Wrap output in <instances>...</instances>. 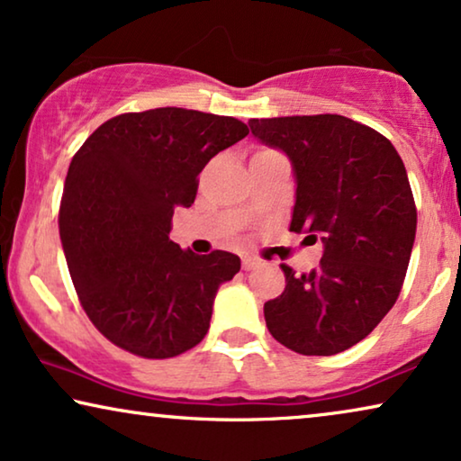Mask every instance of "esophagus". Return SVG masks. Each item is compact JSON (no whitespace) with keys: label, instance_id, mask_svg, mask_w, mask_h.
Returning a JSON list of instances; mask_svg holds the SVG:
<instances>
[{"label":"esophagus","instance_id":"34e87169","mask_svg":"<svg viewBox=\"0 0 461 461\" xmlns=\"http://www.w3.org/2000/svg\"><path fill=\"white\" fill-rule=\"evenodd\" d=\"M256 267H260V260H258V258H254V256H245L243 258V268L245 270H251Z\"/></svg>","mask_w":461,"mask_h":461}]
</instances>
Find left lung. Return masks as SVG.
Instances as JSON below:
<instances>
[{
  "instance_id": "left-lung-1",
  "label": "left lung",
  "mask_w": 461,
  "mask_h": 461,
  "mask_svg": "<svg viewBox=\"0 0 461 461\" xmlns=\"http://www.w3.org/2000/svg\"><path fill=\"white\" fill-rule=\"evenodd\" d=\"M251 134L292 161L289 230L323 241L311 273H285V292L264 304L276 342L331 357L367 338L399 298L418 212L407 169L380 131L342 115L249 119Z\"/></svg>"
}]
</instances>
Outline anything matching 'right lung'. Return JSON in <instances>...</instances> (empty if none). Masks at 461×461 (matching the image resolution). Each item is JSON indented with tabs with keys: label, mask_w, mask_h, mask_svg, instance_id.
I'll list each match as a JSON object with an SVG mask.
<instances>
[{
	"label": "right lung",
	"mask_w": 461,
	"mask_h": 461,
	"mask_svg": "<svg viewBox=\"0 0 461 461\" xmlns=\"http://www.w3.org/2000/svg\"><path fill=\"white\" fill-rule=\"evenodd\" d=\"M248 134L235 117L163 106L109 119L75 153L62 249L86 314L119 348L169 358L205 338L218 287L241 260L180 249L172 216L193 205L205 163Z\"/></svg>",
	"instance_id": "add662e5"
}]
</instances>
